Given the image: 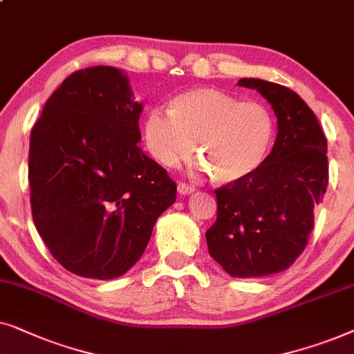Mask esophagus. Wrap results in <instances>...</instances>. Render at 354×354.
<instances>
[{"label": "esophagus", "mask_w": 354, "mask_h": 354, "mask_svg": "<svg viewBox=\"0 0 354 354\" xmlns=\"http://www.w3.org/2000/svg\"><path fill=\"white\" fill-rule=\"evenodd\" d=\"M178 192L180 194H191V192H194V186L187 185V183H178Z\"/></svg>", "instance_id": "esophagus-1"}]
</instances>
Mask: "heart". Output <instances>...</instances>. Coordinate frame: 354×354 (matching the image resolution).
<instances>
[{"instance_id":"1","label":"heart","mask_w":354,"mask_h":354,"mask_svg":"<svg viewBox=\"0 0 354 354\" xmlns=\"http://www.w3.org/2000/svg\"><path fill=\"white\" fill-rule=\"evenodd\" d=\"M275 139V116L266 103L241 102L218 88H191L150 108L144 142L163 167L173 168L196 149L201 168L216 183L246 180L262 167Z\"/></svg>"}]
</instances>
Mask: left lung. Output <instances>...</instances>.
Segmentation results:
<instances>
[{
	"mask_svg": "<svg viewBox=\"0 0 354 354\" xmlns=\"http://www.w3.org/2000/svg\"><path fill=\"white\" fill-rule=\"evenodd\" d=\"M270 103L279 121L272 152L246 180L215 189L207 248L226 273L256 279L286 270L308 246L314 209L328 185L327 139L314 111L288 87L239 79Z\"/></svg>",
	"mask_w": 354,
	"mask_h": 354,
	"instance_id": "1",
	"label": "left lung"
}]
</instances>
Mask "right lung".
Segmentation results:
<instances>
[{
  "label": "right lung",
  "instance_id": "add662e5",
  "mask_svg": "<svg viewBox=\"0 0 354 354\" xmlns=\"http://www.w3.org/2000/svg\"><path fill=\"white\" fill-rule=\"evenodd\" d=\"M131 97L120 69L75 71L51 93L30 133L35 228L51 256L86 279L128 272L176 201V183L138 145L142 105Z\"/></svg>",
  "mask_w": 354,
  "mask_h": 354
}]
</instances>
